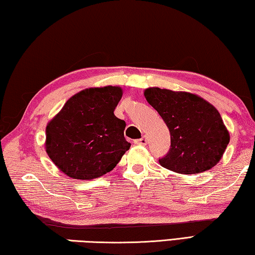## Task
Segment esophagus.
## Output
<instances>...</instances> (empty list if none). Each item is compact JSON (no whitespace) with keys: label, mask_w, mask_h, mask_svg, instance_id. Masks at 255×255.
<instances>
[{"label":"esophagus","mask_w":255,"mask_h":255,"mask_svg":"<svg viewBox=\"0 0 255 255\" xmlns=\"http://www.w3.org/2000/svg\"><path fill=\"white\" fill-rule=\"evenodd\" d=\"M146 143H148V141H146L145 136H142L141 139H137L134 141V144H136V145H145Z\"/></svg>","instance_id":"obj_1"}]
</instances>
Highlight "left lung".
Returning <instances> with one entry per match:
<instances>
[{
  "label": "left lung",
  "mask_w": 255,
  "mask_h": 255,
  "mask_svg": "<svg viewBox=\"0 0 255 255\" xmlns=\"http://www.w3.org/2000/svg\"><path fill=\"white\" fill-rule=\"evenodd\" d=\"M143 94L170 132V150L159 160L163 168L195 175L220 162L230 142V132L215 106L188 92L149 87Z\"/></svg>",
  "instance_id": "8db88e82"
}]
</instances>
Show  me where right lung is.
<instances>
[{"label": "right lung", "mask_w": 255, "mask_h": 255, "mask_svg": "<svg viewBox=\"0 0 255 255\" xmlns=\"http://www.w3.org/2000/svg\"><path fill=\"white\" fill-rule=\"evenodd\" d=\"M120 86L89 87L76 93L46 127L48 157L66 176L92 180L113 170L131 143L125 122L114 115Z\"/></svg>", "instance_id": "1"}]
</instances>
